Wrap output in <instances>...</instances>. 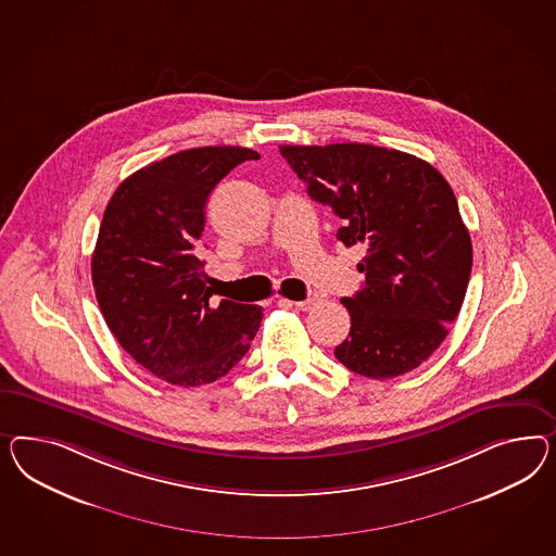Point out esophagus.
<instances>
[{"mask_svg": "<svg viewBox=\"0 0 556 556\" xmlns=\"http://www.w3.org/2000/svg\"><path fill=\"white\" fill-rule=\"evenodd\" d=\"M319 303H321V300H319L317 295H314V298H307V300L298 301V303H295V307L301 309V312H312V309L317 307Z\"/></svg>", "mask_w": 556, "mask_h": 556, "instance_id": "esophagus-1", "label": "esophagus"}]
</instances>
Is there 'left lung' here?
<instances>
[{
	"label": "left lung",
	"instance_id": "obj_1",
	"mask_svg": "<svg viewBox=\"0 0 556 556\" xmlns=\"http://www.w3.org/2000/svg\"><path fill=\"white\" fill-rule=\"evenodd\" d=\"M307 194L361 244L366 281L342 303L352 328L333 354L366 378L415 370L445 340L471 273V239L447 180L405 151L364 143L279 146Z\"/></svg>",
	"mask_w": 556,
	"mask_h": 556
}]
</instances>
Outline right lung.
<instances>
[{
    "instance_id": "add662e5",
    "label": "right lung",
    "mask_w": 556,
    "mask_h": 556,
    "mask_svg": "<svg viewBox=\"0 0 556 556\" xmlns=\"http://www.w3.org/2000/svg\"><path fill=\"white\" fill-rule=\"evenodd\" d=\"M249 148L180 151L121 181L106 204L90 275L109 330L151 375L176 387L214 382L249 352L258 305L212 301L204 283V206Z\"/></svg>"
}]
</instances>
